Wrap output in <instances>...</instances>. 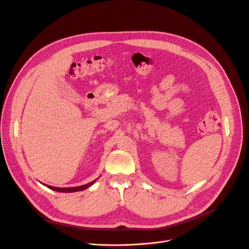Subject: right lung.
I'll list each match as a JSON object with an SVG mask.
<instances>
[{
    "mask_svg": "<svg viewBox=\"0 0 249 249\" xmlns=\"http://www.w3.org/2000/svg\"><path fill=\"white\" fill-rule=\"evenodd\" d=\"M98 179V178H97ZM97 179H94V180H92V181H90V182H89V183H87V184H85V185H81V186H75V187H55V186H52V185H47V184H44V185H46L47 187H49L50 189H52V190H54V191H59V193H75V191H81V190H84V189H87V188H89V186H91L94 182H95V180Z\"/></svg>",
    "mask_w": 249,
    "mask_h": 249,
    "instance_id": "right-lung-1",
    "label": "right lung"
}]
</instances>
